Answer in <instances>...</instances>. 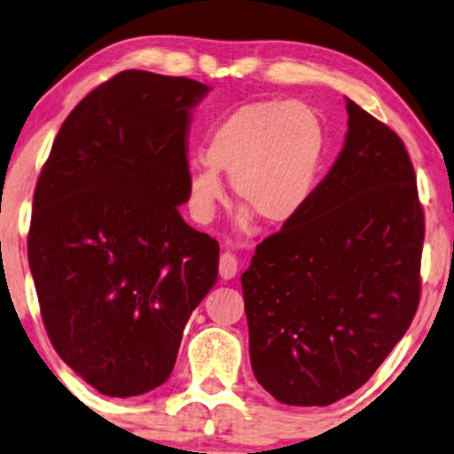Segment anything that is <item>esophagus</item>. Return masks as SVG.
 Instances as JSON below:
<instances>
[{
    "label": "esophagus",
    "instance_id": "34e87169",
    "mask_svg": "<svg viewBox=\"0 0 454 454\" xmlns=\"http://www.w3.org/2000/svg\"><path fill=\"white\" fill-rule=\"evenodd\" d=\"M239 271V259L234 253L231 251H223L220 255V276L223 280H231V278L237 276Z\"/></svg>",
    "mask_w": 454,
    "mask_h": 454
}]
</instances>
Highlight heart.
Masks as SVG:
<instances>
[{
  "instance_id": "b5f03b06",
  "label": "heart",
  "mask_w": 454,
  "mask_h": 454,
  "mask_svg": "<svg viewBox=\"0 0 454 454\" xmlns=\"http://www.w3.org/2000/svg\"><path fill=\"white\" fill-rule=\"evenodd\" d=\"M325 130L316 107L303 101H245L211 126L205 160L189 176L191 211L207 222L231 172L234 197L270 226L286 223L303 209L322 168Z\"/></svg>"
}]
</instances>
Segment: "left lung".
I'll return each mask as SVG.
<instances>
[{
	"label": "left lung",
	"mask_w": 454,
	"mask_h": 454,
	"mask_svg": "<svg viewBox=\"0 0 454 454\" xmlns=\"http://www.w3.org/2000/svg\"><path fill=\"white\" fill-rule=\"evenodd\" d=\"M347 112L336 164L240 278L253 373L297 407L361 388L421 297L426 220L411 157L364 107L347 99Z\"/></svg>",
	"instance_id": "1"
}]
</instances>
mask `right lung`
<instances>
[{
	"label": "right lung",
	"instance_id": "1",
	"mask_svg": "<svg viewBox=\"0 0 454 454\" xmlns=\"http://www.w3.org/2000/svg\"><path fill=\"white\" fill-rule=\"evenodd\" d=\"M207 87L124 70L64 120L37 180L28 265L47 336L101 395L170 378L191 313L217 280L220 245L191 228V110Z\"/></svg>",
	"mask_w": 454,
	"mask_h": 454
}]
</instances>
